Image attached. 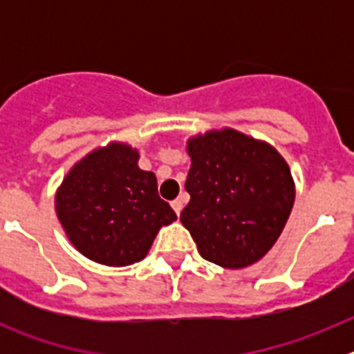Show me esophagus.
<instances>
[{"label": "esophagus", "instance_id": "esophagus-1", "mask_svg": "<svg viewBox=\"0 0 354 354\" xmlns=\"http://www.w3.org/2000/svg\"><path fill=\"white\" fill-rule=\"evenodd\" d=\"M171 207H174L175 214L179 216V214H180V211H183V207H184V204H183V200H180V198H175V200H174V202H171Z\"/></svg>", "mask_w": 354, "mask_h": 354}]
</instances>
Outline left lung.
<instances>
[{
  "label": "left lung",
  "instance_id": "8db88e82",
  "mask_svg": "<svg viewBox=\"0 0 354 354\" xmlns=\"http://www.w3.org/2000/svg\"><path fill=\"white\" fill-rule=\"evenodd\" d=\"M189 204L180 221L200 255L228 270L257 262L282 234L294 204L286 159L264 142L234 129L187 142Z\"/></svg>",
  "mask_w": 354,
  "mask_h": 354
}]
</instances>
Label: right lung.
<instances>
[{
    "instance_id": "obj_1",
    "label": "right lung",
    "mask_w": 354,
    "mask_h": 354,
    "mask_svg": "<svg viewBox=\"0 0 354 354\" xmlns=\"http://www.w3.org/2000/svg\"><path fill=\"white\" fill-rule=\"evenodd\" d=\"M138 150L109 143L67 174L56 193V214L71 243L106 266L142 261L162 225L177 214L158 195L152 171L138 167Z\"/></svg>"
}]
</instances>
